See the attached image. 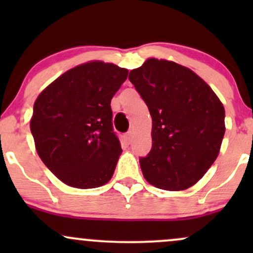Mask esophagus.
Here are the masks:
<instances>
[{"label":"esophagus","mask_w":253,"mask_h":253,"mask_svg":"<svg viewBox=\"0 0 253 253\" xmlns=\"http://www.w3.org/2000/svg\"><path fill=\"white\" fill-rule=\"evenodd\" d=\"M125 138H126V141L130 143V141L133 140V132H132V130H128V132L126 133V135H125Z\"/></svg>","instance_id":"obj_1"}]
</instances>
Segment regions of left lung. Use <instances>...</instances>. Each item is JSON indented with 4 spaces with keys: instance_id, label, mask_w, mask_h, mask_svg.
I'll return each instance as SVG.
<instances>
[{
    "instance_id": "1",
    "label": "left lung",
    "mask_w": 253,
    "mask_h": 253,
    "mask_svg": "<svg viewBox=\"0 0 253 253\" xmlns=\"http://www.w3.org/2000/svg\"><path fill=\"white\" fill-rule=\"evenodd\" d=\"M128 78L152 118V149L139 159L145 179L159 189H187L219 155L221 101L195 72L169 60L150 58Z\"/></svg>"
}]
</instances>
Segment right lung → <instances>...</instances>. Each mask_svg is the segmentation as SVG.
I'll return each mask as SVG.
<instances>
[{
	"instance_id": "obj_1",
	"label": "right lung",
	"mask_w": 253,
	"mask_h": 253,
	"mask_svg": "<svg viewBox=\"0 0 253 253\" xmlns=\"http://www.w3.org/2000/svg\"><path fill=\"white\" fill-rule=\"evenodd\" d=\"M128 71L89 62L66 71L38 96L31 132L43 164L65 184L90 189L106 184L121 145L113 129L110 101Z\"/></svg>"
}]
</instances>
